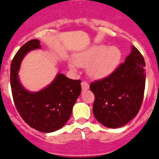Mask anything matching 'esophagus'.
<instances>
[{"mask_svg": "<svg viewBox=\"0 0 159 159\" xmlns=\"http://www.w3.org/2000/svg\"><path fill=\"white\" fill-rule=\"evenodd\" d=\"M81 88H82V90H87L89 88V83H87L86 81H82L81 82Z\"/></svg>", "mask_w": 159, "mask_h": 159, "instance_id": "obj_1", "label": "esophagus"}]
</instances>
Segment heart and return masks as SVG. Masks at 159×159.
Returning <instances> with one entry per match:
<instances>
[{"instance_id": "1", "label": "heart", "mask_w": 159, "mask_h": 159, "mask_svg": "<svg viewBox=\"0 0 159 159\" xmlns=\"http://www.w3.org/2000/svg\"><path fill=\"white\" fill-rule=\"evenodd\" d=\"M122 52L117 46L96 44L80 52L74 57V62L78 66H87V74L94 79H102L111 75L121 62ZM71 70L76 67L70 63Z\"/></svg>"}]
</instances>
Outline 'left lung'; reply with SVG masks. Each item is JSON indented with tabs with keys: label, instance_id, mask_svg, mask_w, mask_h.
I'll use <instances>...</instances> for the list:
<instances>
[{
	"label": "left lung",
	"instance_id": "1",
	"mask_svg": "<svg viewBox=\"0 0 159 159\" xmlns=\"http://www.w3.org/2000/svg\"><path fill=\"white\" fill-rule=\"evenodd\" d=\"M144 66L143 57L132 46L125 61L111 75L90 84L95 95L93 115L105 127L120 128L136 116L144 93Z\"/></svg>",
	"mask_w": 159,
	"mask_h": 159
}]
</instances>
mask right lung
<instances>
[{"label":"right lung","mask_w":159,"mask_h":159,"mask_svg":"<svg viewBox=\"0 0 159 159\" xmlns=\"http://www.w3.org/2000/svg\"><path fill=\"white\" fill-rule=\"evenodd\" d=\"M40 43L38 39L31 40L17 52L11 64L10 81L15 105L25 122L39 132L52 133L61 129L70 118L73 107L81 94V81L58 73L40 91L26 89L19 80V68L28 52L41 48Z\"/></svg>","instance_id":"1"}]
</instances>
